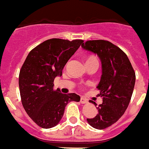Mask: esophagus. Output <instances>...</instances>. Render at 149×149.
I'll return each instance as SVG.
<instances>
[{"label":"esophagus","mask_w":149,"mask_h":149,"mask_svg":"<svg viewBox=\"0 0 149 149\" xmlns=\"http://www.w3.org/2000/svg\"><path fill=\"white\" fill-rule=\"evenodd\" d=\"M80 102H81L82 104H86V103H87V102H88V101H87L86 98H84V97H80Z\"/></svg>","instance_id":"obj_1"}]
</instances>
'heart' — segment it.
<instances>
[{
	"label": "heart",
	"instance_id": "b5f03b06",
	"mask_svg": "<svg viewBox=\"0 0 149 149\" xmlns=\"http://www.w3.org/2000/svg\"><path fill=\"white\" fill-rule=\"evenodd\" d=\"M97 62V60L95 56H92V55H91V56L87 57V59H86V62Z\"/></svg>",
	"mask_w": 149,
	"mask_h": 149
}]
</instances>
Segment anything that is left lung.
<instances>
[{"mask_svg":"<svg viewBox=\"0 0 149 149\" xmlns=\"http://www.w3.org/2000/svg\"><path fill=\"white\" fill-rule=\"evenodd\" d=\"M81 47L97 54L102 62V75L97 88L102 104L97 107V116L87 120L94 128L103 130L115 123L127 109L134 87L135 72L127 55L111 42L87 40Z\"/></svg>","mask_w":149,"mask_h":149,"instance_id":"8db88e82","label":"left lung"}]
</instances>
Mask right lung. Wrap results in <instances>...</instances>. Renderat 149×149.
Listing matches in <instances>:
<instances>
[{"label":"right lung","instance_id":"right-lung-1","mask_svg":"<svg viewBox=\"0 0 149 149\" xmlns=\"http://www.w3.org/2000/svg\"><path fill=\"white\" fill-rule=\"evenodd\" d=\"M83 40L52 38L34 47L27 55L19 77L22 106L29 117L45 129L56 126L70 102H79L75 93L62 94L54 91V79L61 77L62 70Z\"/></svg>","mask_w":149,"mask_h":149}]
</instances>
